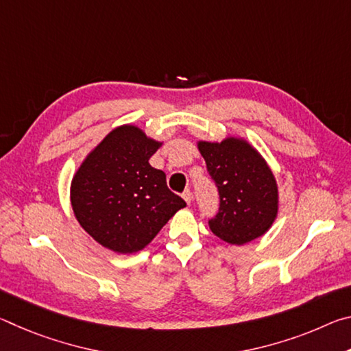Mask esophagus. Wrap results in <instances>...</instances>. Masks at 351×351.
<instances>
[{
    "label": "esophagus",
    "mask_w": 351,
    "mask_h": 351,
    "mask_svg": "<svg viewBox=\"0 0 351 351\" xmlns=\"http://www.w3.org/2000/svg\"><path fill=\"white\" fill-rule=\"evenodd\" d=\"M182 198H184V201H186L187 204H190V203H192V192H190L189 189H187V190H184Z\"/></svg>",
    "instance_id": "34e87169"
}]
</instances>
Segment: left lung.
<instances>
[{"instance_id":"8db88e82","label":"left lung","mask_w":351,"mask_h":351,"mask_svg":"<svg viewBox=\"0 0 351 351\" xmlns=\"http://www.w3.org/2000/svg\"><path fill=\"white\" fill-rule=\"evenodd\" d=\"M197 147L219 193V210L209 221L213 235L243 246L268 232L278 213V186L257 148L239 136L197 141Z\"/></svg>"}]
</instances>
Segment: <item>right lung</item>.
<instances>
[{
  "instance_id": "1",
  "label": "right lung",
  "mask_w": 351,
  "mask_h": 351,
  "mask_svg": "<svg viewBox=\"0 0 351 351\" xmlns=\"http://www.w3.org/2000/svg\"><path fill=\"white\" fill-rule=\"evenodd\" d=\"M164 142L123 123L86 154L71 181L75 219L99 245L117 254L142 251L186 201L148 159Z\"/></svg>"
}]
</instances>
